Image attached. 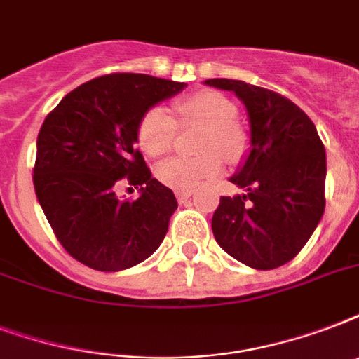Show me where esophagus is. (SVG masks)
I'll use <instances>...</instances> for the list:
<instances>
[{"mask_svg": "<svg viewBox=\"0 0 359 359\" xmlns=\"http://www.w3.org/2000/svg\"><path fill=\"white\" fill-rule=\"evenodd\" d=\"M191 197V191L190 190H184V191H177V199H179V203H184L188 201Z\"/></svg>", "mask_w": 359, "mask_h": 359, "instance_id": "1", "label": "esophagus"}]
</instances>
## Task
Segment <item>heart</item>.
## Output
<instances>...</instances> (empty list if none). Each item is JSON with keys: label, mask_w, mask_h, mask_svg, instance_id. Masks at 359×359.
I'll list each match as a JSON object with an SVG mask.
<instances>
[{"label": "heart", "mask_w": 359, "mask_h": 359, "mask_svg": "<svg viewBox=\"0 0 359 359\" xmlns=\"http://www.w3.org/2000/svg\"><path fill=\"white\" fill-rule=\"evenodd\" d=\"M182 126H197L196 158H169L156 168V179L168 188L184 191L196 188L203 180L212 179L222 171V156L229 162L242 158L248 137L240 124L235 123L236 106L218 91H197L175 104ZM177 123L163 108L149 109L137 126V143L147 156L168 154L175 143Z\"/></svg>", "instance_id": "obj_1"}]
</instances>
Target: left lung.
Here are the masks:
<instances>
[{"mask_svg":"<svg viewBox=\"0 0 359 359\" xmlns=\"http://www.w3.org/2000/svg\"><path fill=\"white\" fill-rule=\"evenodd\" d=\"M205 86L235 93L250 121V149L229 179L245 194L219 199L214 238L245 266H283L306 245L324 214L323 141L313 121L278 93L227 78Z\"/></svg>","mask_w":359,"mask_h":359,"instance_id":"left-lung-1","label":"left lung"}]
</instances>
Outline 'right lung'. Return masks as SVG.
I'll use <instances>...</instances> for the list:
<instances>
[{
	"label": "right lung",
	"mask_w": 359,
	"mask_h": 359,
	"mask_svg": "<svg viewBox=\"0 0 359 359\" xmlns=\"http://www.w3.org/2000/svg\"><path fill=\"white\" fill-rule=\"evenodd\" d=\"M184 87L147 74H109L76 87L48 114L36 137L33 184L48 224L76 261L119 272L162 244L179 205L135 149L137 126ZM124 182L140 190L137 200L116 196Z\"/></svg>",
	"instance_id": "1"
}]
</instances>
